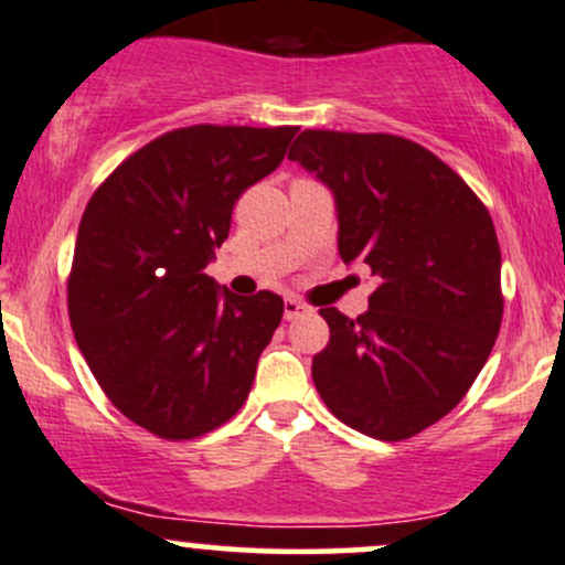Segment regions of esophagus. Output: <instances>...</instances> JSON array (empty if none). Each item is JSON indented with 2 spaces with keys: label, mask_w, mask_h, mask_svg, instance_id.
I'll list each match as a JSON object with an SVG mask.
<instances>
[{
  "label": "esophagus",
  "mask_w": 565,
  "mask_h": 565,
  "mask_svg": "<svg viewBox=\"0 0 565 565\" xmlns=\"http://www.w3.org/2000/svg\"><path fill=\"white\" fill-rule=\"evenodd\" d=\"M309 307L299 299H285V320H296V317L307 315Z\"/></svg>",
  "instance_id": "esophagus-1"
}]
</instances>
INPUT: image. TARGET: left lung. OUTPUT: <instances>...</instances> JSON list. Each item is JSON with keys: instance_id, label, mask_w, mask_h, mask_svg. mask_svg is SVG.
<instances>
[{"instance_id": "1", "label": "left lung", "mask_w": 565, "mask_h": 565, "mask_svg": "<svg viewBox=\"0 0 565 565\" xmlns=\"http://www.w3.org/2000/svg\"><path fill=\"white\" fill-rule=\"evenodd\" d=\"M288 160L333 192L339 256L379 277L365 315L320 309L317 392L367 437L419 435L467 395L502 326L491 215L440 157L390 132L303 130Z\"/></svg>"}]
</instances>
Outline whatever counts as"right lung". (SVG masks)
Segmentation results:
<instances>
[{
	"mask_svg": "<svg viewBox=\"0 0 565 565\" xmlns=\"http://www.w3.org/2000/svg\"><path fill=\"white\" fill-rule=\"evenodd\" d=\"M299 128L192 125L130 154L82 213L68 320L119 414L162 440L230 422L248 397L282 299L218 290L205 266L245 189Z\"/></svg>",
	"mask_w": 565,
	"mask_h": 565,
	"instance_id": "add662e5",
	"label": "right lung"
}]
</instances>
